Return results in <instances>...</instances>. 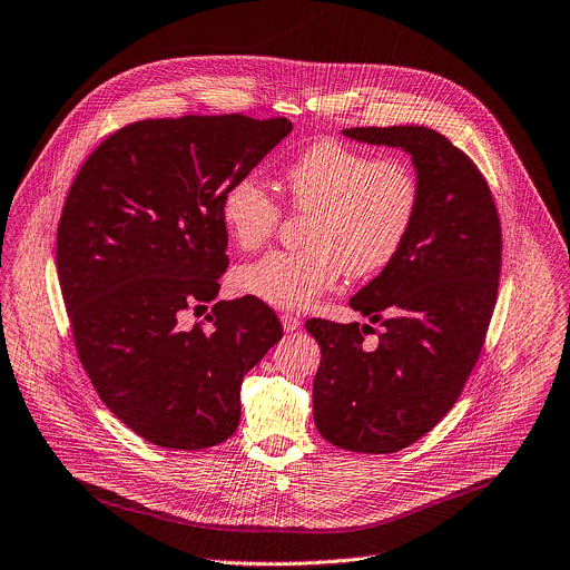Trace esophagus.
I'll list each match as a JSON object with an SVG mask.
<instances>
[{"label":"esophagus","instance_id":"esophagus-1","mask_svg":"<svg viewBox=\"0 0 570 570\" xmlns=\"http://www.w3.org/2000/svg\"><path fill=\"white\" fill-rule=\"evenodd\" d=\"M299 324H302V320H299L297 315H293V313H284V315H282V327H284L286 334L297 332Z\"/></svg>","mask_w":570,"mask_h":570}]
</instances>
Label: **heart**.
I'll return each mask as SVG.
<instances>
[{
	"instance_id": "b5f03b06",
	"label": "heart",
	"mask_w": 570,
	"mask_h": 570,
	"mask_svg": "<svg viewBox=\"0 0 570 570\" xmlns=\"http://www.w3.org/2000/svg\"><path fill=\"white\" fill-rule=\"evenodd\" d=\"M288 205L308 212L293 253H271L234 273V288L275 308H308L347 273L376 275L403 248L420 207V183L401 159L320 139L282 171ZM282 218L277 200L255 176L234 180L220 200V220L234 246L257 250Z\"/></svg>"
}]
</instances>
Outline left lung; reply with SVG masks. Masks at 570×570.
Wrapping results in <instances>:
<instances>
[{"label":"left lung","mask_w":570,"mask_h":570,"mask_svg":"<svg viewBox=\"0 0 570 570\" xmlns=\"http://www.w3.org/2000/svg\"><path fill=\"white\" fill-rule=\"evenodd\" d=\"M345 137L411 155L420 207L399 255L350 306L381 322L308 320L322 361L313 381L320 435L347 451L394 453L426 435L460 396L484 343L501 277V220L482 174L424 126L347 128Z\"/></svg>","instance_id":"1"}]
</instances>
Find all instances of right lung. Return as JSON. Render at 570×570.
<instances>
[{"instance_id":"add662e5","label":"right lung","mask_w":570,"mask_h":570,"mask_svg":"<svg viewBox=\"0 0 570 570\" xmlns=\"http://www.w3.org/2000/svg\"><path fill=\"white\" fill-rule=\"evenodd\" d=\"M293 130L284 117L144 119L80 167L56 264L76 352L108 409L146 442L198 451L238 426L240 381L284 330L255 297L216 302L209 327L183 311L218 295L225 189Z\"/></svg>"}]
</instances>
